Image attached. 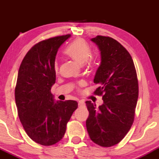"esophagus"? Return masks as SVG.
<instances>
[{"label": "esophagus", "instance_id": "obj_1", "mask_svg": "<svg viewBox=\"0 0 159 159\" xmlns=\"http://www.w3.org/2000/svg\"><path fill=\"white\" fill-rule=\"evenodd\" d=\"M84 105H85V102L84 101H83V100H80V101L78 102V107H82L84 106Z\"/></svg>", "mask_w": 159, "mask_h": 159}]
</instances>
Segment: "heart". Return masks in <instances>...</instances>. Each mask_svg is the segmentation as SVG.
Returning a JSON list of instances; mask_svg holds the SVG:
<instances>
[{"mask_svg": "<svg viewBox=\"0 0 159 159\" xmlns=\"http://www.w3.org/2000/svg\"><path fill=\"white\" fill-rule=\"evenodd\" d=\"M64 53L69 57L73 60L79 65H82L87 61L91 55V49L89 45L82 39L74 40L65 49ZM54 69L58 70L57 62L54 63Z\"/></svg>", "mask_w": 159, "mask_h": 159, "instance_id": "b5f03b06", "label": "heart"}]
</instances>
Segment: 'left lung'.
Wrapping results in <instances>:
<instances>
[{"instance_id": "left-lung-1", "label": "left lung", "mask_w": 159, "mask_h": 159, "mask_svg": "<svg viewBox=\"0 0 159 159\" xmlns=\"http://www.w3.org/2000/svg\"><path fill=\"white\" fill-rule=\"evenodd\" d=\"M91 41L98 46L101 63L94 77L99 85L94 93L102 96L98 107L86 102L89 116L87 132L95 143L110 147L120 143L132 127L138 98V81L130 54L116 40L97 36Z\"/></svg>"}]
</instances>
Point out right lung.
<instances>
[{
    "label": "right lung",
    "instance_id": "obj_1",
    "mask_svg": "<svg viewBox=\"0 0 159 159\" xmlns=\"http://www.w3.org/2000/svg\"><path fill=\"white\" fill-rule=\"evenodd\" d=\"M69 34L39 42L29 50L20 65L15 89L20 121L36 143L51 146L64 136L66 124L78 107L73 100L55 102L51 89L58 48Z\"/></svg>",
    "mask_w": 159,
    "mask_h": 159
}]
</instances>
